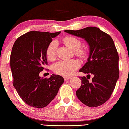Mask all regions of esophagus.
Instances as JSON below:
<instances>
[{"instance_id": "esophagus-1", "label": "esophagus", "mask_w": 129, "mask_h": 129, "mask_svg": "<svg viewBox=\"0 0 129 129\" xmlns=\"http://www.w3.org/2000/svg\"><path fill=\"white\" fill-rule=\"evenodd\" d=\"M70 77H69V76H66V77H63V79H64L65 81H67V80H69L70 79Z\"/></svg>"}]
</instances>
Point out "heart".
Wrapping results in <instances>:
<instances>
[{"label":"heart","instance_id":"heart-1","mask_svg":"<svg viewBox=\"0 0 129 129\" xmlns=\"http://www.w3.org/2000/svg\"><path fill=\"white\" fill-rule=\"evenodd\" d=\"M63 42L70 48L75 51V54L81 58L87 57L88 52L87 50L80 48L81 41L76 38L73 36H66L63 38ZM57 44L56 41H52L48 44L46 48V56L48 60L53 61L55 60L56 57V50ZM80 63L76 59L60 60L53 66V70L54 73L62 76H70L77 69L79 68Z\"/></svg>","mask_w":129,"mask_h":129}]
</instances>
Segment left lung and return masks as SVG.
<instances>
[{
  "instance_id": "left-lung-1",
  "label": "left lung",
  "mask_w": 129,
  "mask_h": 129,
  "mask_svg": "<svg viewBox=\"0 0 129 129\" xmlns=\"http://www.w3.org/2000/svg\"><path fill=\"white\" fill-rule=\"evenodd\" d=\"M65 32L85 39L89 45L87 62L80 72L91 74L89 82L81 77V86L77 90L78 99L90 107L100 106L110 98L119 78V56L110 35L97 27L88 26L79 30H65Z\"/></svg>"
}]
</instances>
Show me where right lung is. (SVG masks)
<instances>
[{"instance_id": "obj_1", "label": "right lung", "mask_w": 129, "mask_h": 129, "mask_svg": "<svg viewBox=\"0 0 129 129\" xmlns=\"http://www.w3.org/2000/svg\"><path fill=\"white\" fill-rule=\"evenodd\" d=\"M60 33L32 31L17 38L13 45L10 56L13 86L31 107H46L64 82L59 75L53 74L48 79L39 76L48 63L46 48Z\"/></svg>"}]
</instances>
